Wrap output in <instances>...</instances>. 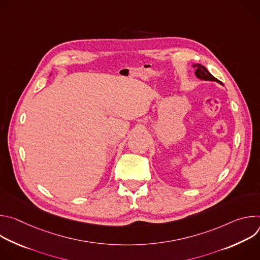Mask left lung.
<instances>
[{
    "instance_id": "obj_1",
    "label": "left lung",
    "mask_w": 260,
    "mask_h": 260,
    "mask_svg": "<svg viewBox=\"0 0 260 260\" xmlns=\"http://www.w3.org/2000/svg\"><path fill=\"white\" fill-rule=\"evenodd\" d=\"M193 68H196V76L198 78L203 79V80H208V81H217L218 83H221V81H219L213 75H211L209 71L204 66H202L201 63L193 64Z\"/></svg>"
}]
</instances>
